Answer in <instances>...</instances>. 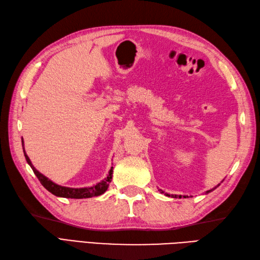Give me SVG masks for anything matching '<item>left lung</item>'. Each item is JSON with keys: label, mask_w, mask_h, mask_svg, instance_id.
Returning a JSON list of instances; mask_svg holds the SVG:
<instances>
[{"label": "left lung", "mask_w": 260, "mask_h": 260, "mask_svg": "<svg viewBox=\"0 0 260 260\" xmlns=\"http://www.w3.org/2000/svg\"><path fill=\"white\" fill-rule=\"evenodd\" d=\"M218 185H219V184H218ZM215 188H216V187H215ZM215 188H214V189H215ZM214 189H212V190H214ZM212 190H209V191H206V192H205V193H209V192H211ZM159 191H160V192H161V193H165V192H164L162 190H159ZM165 194H166V196H167V197H171V198H179V199H181V198H182L181 196H179V197H178V196H176V194H175V196H174V194H171V196H170V194H168V193H165ZM183 198H187V197H185V196H183Z\"/></svg>", "instance_id": "obj_1"}]
</instances>
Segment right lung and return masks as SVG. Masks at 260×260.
I'll use <instances>...</instances> for the list:
<instances>
[{"mask_svg":"<svg viewBox=\"0 0 260 260\" xmlns=\"http://www.w3.org/2000/svg\"><path fill=\"white\" fill-rule=\"evenodd\" d=\"M22 145H23V151L26 158V161L30 166V168L34 171V174L38 178V180L41 181L43 184V187L45 189H47L49 192H51L52 194L56 197H60V198H68V199H86V198H92V197H98L103 194L104 192L108 190L110 182L112 181V175H113V167H111V170L109 171V175L106 177L104 180L101 182L96 183L95 185H92V187L88 188H68V187H62V185L56 184L55 182H52L51 180L47 177H45L42 175L34 166H32L30 159L28 156L26 155L25 149H24V141L22 138Z\"/></svg>","mask_w":260,"mask_h":260,"instance_id":"add662e5","label":"right lung"}]
</instances>
